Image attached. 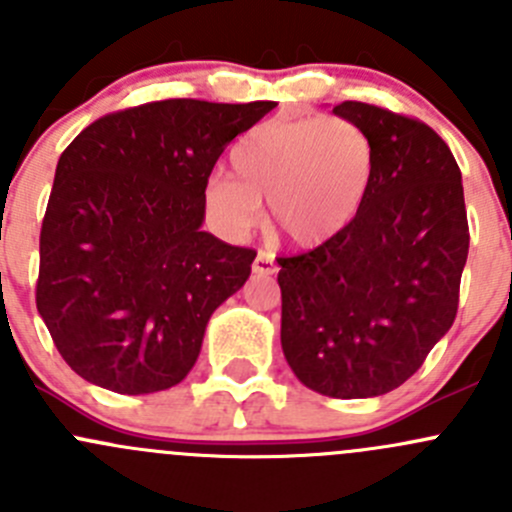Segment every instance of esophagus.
I'll list each match as a JSON object with an SVG mask.
<instances>
[{
	"label": "esophagus",
	"mask_w": 512,
	"mask_h": 512,
	"mask_svg": "<svg viewBox=\"0 0 512 512\" xmlns=\"http://www.w3.org/2000/svg\"><path fill=\"white\" fill-rule=\"evenodd\" d=\"M252 270L257 272V275H275L277 272V265H275V255L267 250H260L257 252L255 262H252Z\"/></svg>",
	"instance_id": "obj_1"
}]
</instances>
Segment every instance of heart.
I'll use <instances>...</instances> for the list:
<instances>
[{"instance_id":"heart-1","label":"heart","mask_w":512,"mask_h":512,"mask_svg":"<svg viewBox=\"0 0 512 512\" xmlns=\"http://www.w3.org/2000/svg\"><path fill=\"white\" fill-rule=\"evenodd\" d=\"M215 175L205 203L225 230L242 235L270 203V227L292 245H317L359 213L374 178V143L342 116L270 121L247 131Z\"/></svg>"}]
</instances>
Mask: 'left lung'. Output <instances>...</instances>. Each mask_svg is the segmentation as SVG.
Wrapping results in <instances>:
<instances>
[{
    "instance_id": "obj_1",
    "label": "left lung",
    "mask_w": 512,
    "mask_h": 512,
    "mask_svg": "<svg viewBox=\"0 0 512 512\" xmlns=\"http://www.w3.org/2000/svg\"><path fill=\"white\" fill-rule=\"evenodd\" d=\"M334 113L374 143V178L344 230L280 257L282 352L307 389L332 399L394 391L451 329L468 257L461 170L418 118L361 101Z\"/></svg>"
}]
</instances>
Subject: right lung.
<instances>
[{
    "mask_svg": "<svg viewBox=\"0 0 512 512\" xmlns=\"http://www.w3.org/2000/svg\"><path fill=\"white\" fill-rule=\"evenodd\" d=\"M275 106L143 103L98 118L61 153L36 309L81 379L138 396L193 369L210 314L257 255L203 230L208 178L227 143Z\"/></svg>",
    "mask_w": 512,
    "mask_h": 512,
    "instance_id": "right-lung-1",
    "label": "right lung"
}]
</instances>
